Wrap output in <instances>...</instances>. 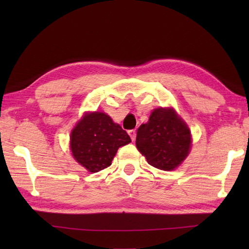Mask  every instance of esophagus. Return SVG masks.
<instances>
[{
  "label": "esophagus",
  "instance_id": "obj_1",
  "mask_svg": "<svg viewBox=\"0 0 249 249\" xmlns=\"http://www.w3.org/2000/svg\"><path fill=\"white\" fill-rule=\"evenodd\" d=\"M128 135L130 136V138H132V141L134 142L135 138H136V130H135V129L128 130Z\"/></svg>",
  "mask_w": 249,
  "mask_h": 249
}]
</instances>
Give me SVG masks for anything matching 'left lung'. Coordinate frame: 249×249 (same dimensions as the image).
Here are the masks:
<instances>
[{"instance_id":"8db88e82","label":"left lung","mask_w":249,"mask_h":249,"mask_svg":"<svg viewBox=\"0 0 249 249\" xmlns=\"http://www.w3.org/2000/svg\"><path fill=\"white\" fill-rule=\"evenodd\" d=\"M136 147L149 165L174 170L189 155L191 132L174 108H156L137 129Z\"/></svg>"}]
</instances>
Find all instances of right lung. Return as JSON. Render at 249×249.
I'll return each instance as SVG.
<instances>
[{"label":"right lung","instance_id":"1","mask_svg":"<svg viewBox=\"0 0 249 249\" xmlns=\"http://www.w3.org/2000/svg\"><path fill=\"white\" fill-rule=\"evenodd\" d=\"M130 142L128 134L103 112L84 114L70 135L73 158L93 174L111 166L117 149Z\"/></svg>","mask_w":249,"mask_h":249}]
</instances>
